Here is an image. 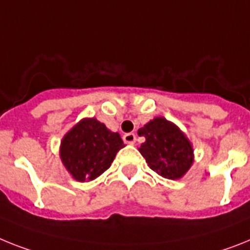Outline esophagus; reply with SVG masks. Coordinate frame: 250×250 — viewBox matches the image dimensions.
I'll return each mask as SVG.
<instances>
[{
    "mask_svg": "<svg viewBox=\"0 0 250 250\" xmlns=\"http://www.w3.org/2000/svg\"><path fill=\"white\" fill-rule=\"evenodd\" d=\"M123 141H125V144L133 145L136 142V135L135 133H132V132H129V133H125V135L123 136Z\"/></svg>",
    "mask_w": 250,
    "mask_h": 250,
    "instance_id": "obj_1",
    "label": "esophagus"
}]
</instances>
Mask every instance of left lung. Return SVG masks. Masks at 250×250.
Segmentation results:
<instances>
[{"label":"left lung","mask_w":250,"mask_h":250,"mask_svg":"<svg viewBox=\"0 0 250 250\" xmlns=\"http://www.w3.org/2000/svg\"><path fill=\"white\" fill-rule=\"evenodd\" d=\"M146 141L138 148L150 169L167 179H179L193 164V147L179 127L156 117L138 129Z\"/></svg>","instance_id":"left-lung-1"}]
</instances>
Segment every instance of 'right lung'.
I'll list each match as a JSON object with an SVG mask.
<instances>
[{"mask_svg": "<svg viewBox=\"0 0 250 250\" xmlns=\"http://www.w3.org/2000/svg\"><path fill=\"white\" fill-rule=\"evenodd\" d=\"M125 147L118 132L109 131L95 118H85L62 138L61 160L77 182L94 180L110 167L115 155Z\"/></svg>", "mask_w": 250, "mask_h": 250, "instance_id": "obj_1", "label": "right lung"}]
</instances>
